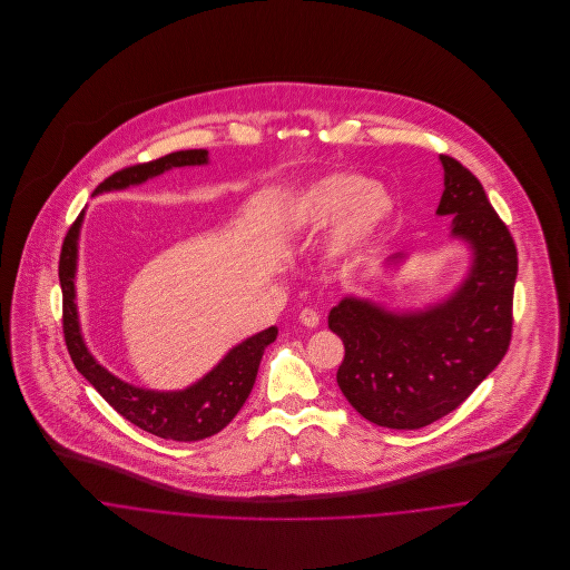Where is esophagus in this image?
I'll list each match as a JSON object with an SVG mask.
<instances>
[{
    "label": "esophagus",
    "mask_w": 570,
    "mask_h": 570,
    "mask_svg": "<svg viewBox=\"0 0 570 570\" xmlns=\"http://www.w3.org/2000/svg\"><path fill=\"white\" fill-rule=\"evenodd\" d=\"M298 321L307 326V328H316V326L321 325V314L314 312V309H303Z\"/></svg>",
    "instance_id": "34e87169"
}]
</instances>
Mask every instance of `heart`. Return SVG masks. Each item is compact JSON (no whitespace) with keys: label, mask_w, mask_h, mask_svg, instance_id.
Segmentation results:
<instances>
[{"label":"heart","mask_w":570,"mask_h":570,"mask_svg":"<svg viewBox=\"0 0 570 570\" xmlns=\"http://www.w3.org/2000/svg\"><path fill=\"white\" fill-rule=\"evenodd\" d=\"M393 195L360 173H331L301 190L287 208L289 224L318 230L333 218L326 237L328 261H348L364 252L393 217Z\"/></svg>","instance_id":"b5f03b06"}]
</instances>
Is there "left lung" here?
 <instances>
[{"mask_svg":"<svg viewBox=\"0 0 570 570\" xmlns=\"http://www.w3.org/2000/svg\"><path fill=\"white\" fill-rule=\"evenodd\" d=\"M441 164L436 215H454L452 235L474 249L465 283L425 312L391 314L344 298L328 314L344 344L340 391L364 419L393 430H419L461 406L500 364L513 331V237L476 175L450 156Z\"/></svg>","mask_w":570,"mask_h":570,"instance_id":"obj_1","label":"left lung"}]
</instances>
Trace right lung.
Here are the masks:
<instances>
[{
  "mask_svg": "<svg viewBox=\"0 0 570 570\" xmlns=\"http://www.w3.org/2000/svg\"><path fill=\"white\" fill-rule=\"evenodd\" d=\"M208 163V151L190 149L175 151L151 163L134 164L116 170L102 179L96 193L120 190L134 184H142L149 177H156L173 166H195ZM82 215L70 226L61 256H59V281L63 294V335L70 357L82 377L100 393V397L122 414L134 425L142 428L149 434L170 439V441H202L206 436L224 430L242 406L254 386L258 364L267 344L278 335L276 326H269L239 346H235L204 380L195 386L177 393H156L136 389L120 382L109 371H105L87 351L82 342L77 303H75V272H77V239L81 228Z\"/></svg>",
  "mask_w": 570,
  "mask_h": 570,
  "instance_id": "obj_1",
  "label": "right lung"
}]
</instances>
